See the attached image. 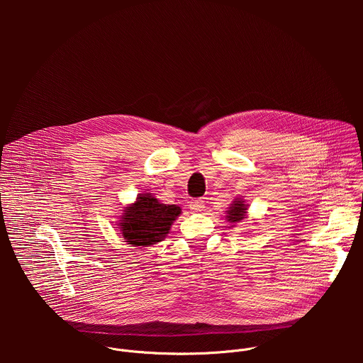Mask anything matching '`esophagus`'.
Returning <instances> with one entry per match:
<instances>
[{"label":"esophagus","mask_w":363,"mask_h":363,"mask_svg":"<svg viewBox=\"0 0 363 363\" xmlns=\"http://www.w3.org/2000/svg\"><path fill=\"white\" fill-rule=\"evenodd\" d=\"M189 208H191V211H194V213L202 211V210H203V201H202L201 198L192 199V201L189 202Z\"/></svg>","instance_id":"34e87169"}]
</instances>
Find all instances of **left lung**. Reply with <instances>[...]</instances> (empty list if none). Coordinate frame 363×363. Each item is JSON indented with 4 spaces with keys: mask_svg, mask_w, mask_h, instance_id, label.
Here are the masks:
<instances>
[{
    "mask_svg": "<svg viewBox=\"0 0 363 363\" xmlns=\"http://www.w3.org/2000/svg\"><path fill=\"white\" fill-rule=\"evenodd\" d=\"M242 202H244V201H234V203H231L230 210L227 211V213H228V216H227L228 221H231V223H240V221L244 218L247 206H245Z\"/></svg>",
    "mask_w": 363,
    "mask_h": 363,
    "instance_id": "8db88e82",
    "label": "left lung"
}]
</instances>
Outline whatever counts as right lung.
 Segmentation results:
<instances>
[{"mask_svg": "<svg viewBox=\"0 0 363 363\" xmlns=\"http://www.w3.org/2000/svg\"><path fill=\"white\" fill-rule=\"evenodd\" d=\"M181 214L178 205L161 203L150 194H142L126 210L121 228L122 235L132 245L150 247L161 241L171 230V224Z\"/></svg>", "mask_w": 363, "mask_h": 363, "instance_id": "1", "label": "right lung"}]
</instances>
